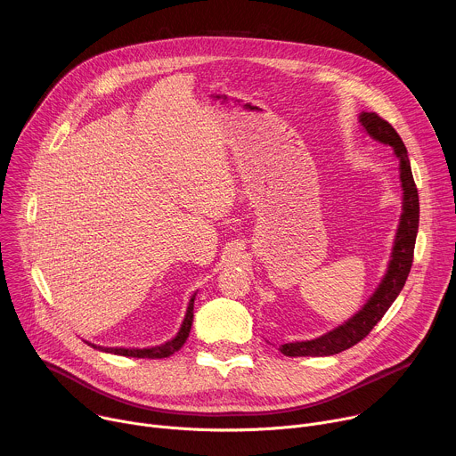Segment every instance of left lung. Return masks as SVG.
<instances>
[{
	"mask_svg": "<svg viewBox=\"0 0 456 456\" xmlns=\"http://www.w3.org/2000/svg\"><path fill=\"white\" fill-rule=\"evenodd\" d=\"M361 124L364 126L366 132L379 142L392 146L395 150V155L401 159V180L404 189V206H403V216L401 225L397 231L395 245L392 262H389L387 273L375 290V294L370 297V301L364 305L359 314H355L352 319H348L339 329L324 334L312 341H301V343H285L280 346V352L287 357H324L334 355L339 352H345L362 341L375 324L382 319L386 310L392 306V303L401 294L408 274L411 271L413 264V250H415V240L419 231V192L417 185L411 175L408 150L395 132V127L384 120L380 115L373 111L361 113Z\"/></svg>",
	"mask_w": 456,
	"mask_h": 456,
	"instance_id": "1",
	"label": "left lung"
}]
</instances>
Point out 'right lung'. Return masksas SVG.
I'll list each match as a JSON object with an SVG mask.
<instances>
[{"instance_id": "1", "label": "right lung", "mask_w": 456, "mask_h": 456, "mask_svg": "<svg viewBox=\"0 0 456 456\" xmlns=\"http://www.w3.org/2000/svg\"><path fill=\"white\" fill-rule=\"evenodd\" d=\"M192 305H194V296L189 301L187 314L183 317L180 332L176 334L175 339L167 341L166 345L153 346V348H142V350H139V348H134V350H129V348H102V346H95V345H92V346L97 348V350L108 352V354H117V355H126V357H137V359H164V357H169L175 352H178L183 346V343L187 341V338H189L191 324H192Z\"/></svg>"}]
</instances>
